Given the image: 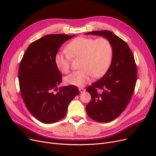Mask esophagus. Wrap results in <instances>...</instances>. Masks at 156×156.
<instances>
[{"label": "esophagus", "instance_id": "1", "mask_svg": "<svg viewBox=\"0 0 156 156\" xmlns=\"http://www.w3.org/2000/svg\"><path fill=\"white\" fill-rule=\"evenodd\" d=\"M79 90L80 93H83V92H85V90L83 88H79Z\"/></svg>", "mask_w": 156, "mask_h": 156}]
</instances>
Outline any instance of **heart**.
Wrapping results in <instances>:
<instances>
[{"label": "heart", "mask_w": 156, "mask_h": 156, "mask_svg": "<svg viewBox=\"0 0 156 156\" xmlns=\"http://www.w3.org/2000/svg\"><path fill=\"white\" fill-rule=\"evenodd\" d=\"M67 52H59L55 55L56 66L61 73L70 71L71 59H80L78 71L64 78L67 85L83 87L94 76L100 77L109 68L112 58V46L105 38L94 39L79 37L73 39L66 47Z\"/></svg>", "instance_id": "b5f03b06"}]
</instances>
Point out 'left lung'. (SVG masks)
<instances>
[{
  "instance_id": "left-lung-1",
  "label": "left lung",
  "mask_w": 156,
  "mask_h": 156,
  "mask_svg": "<svg viewBox=\"0 0 156 156\" xmlns=\"http://www.w3.org/2000/svg\"><path fill=\"white\" fill-rule=\"evenodd\" d=\"M86 34L105 37L112 46L109 69L102 78L86 88L92 97L86 105L88 116L97 122H110L126 109L133 94L137 79L134 56L128 44L112 31H94Z\"/></svg>"
}]
</instances>
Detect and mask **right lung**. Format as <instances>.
I'll list each match as a JSON object with an SVG mask.
<instances>
[{"label": "right lung", "mask_w": 156, "mask_h": 156, "mask_svg": "<svg viewBox=\"0 0 156 156\" xmlns=\"http://www.w3.org/2000/svg\"><path fill=\"white\" fill-rule=\"evenodd\" d=\"M75 35H47L29 45L20 62L18 79L23 100L32 115L44 123L62 119L80 92L75 85L57 88L62 75L54 61L60 47Z\"/></svg>", "instance_id": "right-lung-1"}]
</instances>
